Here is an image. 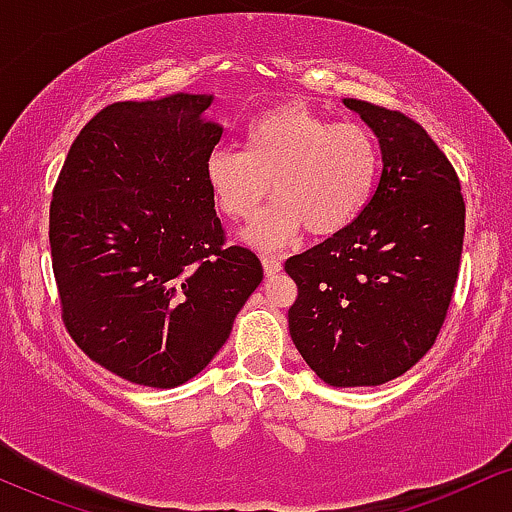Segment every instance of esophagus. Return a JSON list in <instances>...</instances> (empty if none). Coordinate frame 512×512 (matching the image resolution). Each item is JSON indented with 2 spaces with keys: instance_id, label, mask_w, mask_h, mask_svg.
Returning <instances> with one entry per match:
<instances>
[{
  "instance_id": "34e87169",
  "label": "esophagus",
  "mask_w": 512,
  "mask_h": 512,
  "mask_svg": "<svg viewBox=\"0 0 512 512\" xmlns=\"http://www.w3.org/2000/svg\"><path fill=\"white\" fill-rule=\"evenodd\" d=\"M261 263H263V273H266L268 278H270V275H278L282 270L280 256H275V254H263Z\"/></svg>"
}]
</instances>
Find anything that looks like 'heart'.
<instances>
[{
    "label": "heart",
    "instance_id": "heart-1",
    "mask_svg": "<svg viewBox=\"0 0 512 512\" xmlns=\"http://www.w3.org/2000/svg\"><path fill=\"white\" fill-rule=\"evenodd\" d=\"M381 150L362 124L330 122L306 105L287 102L246 124L242 150L215 148L206 182L225 218L246 220L268 189L246 239L256 246L287 242L299 230L330 237L362 215L376 189ZM271 186H267V182Z\"/></svg>",
    "mask_w": 512,
    "mask_h": 512
}]
</instances>
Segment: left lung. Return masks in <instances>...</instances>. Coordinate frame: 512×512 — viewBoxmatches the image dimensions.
Returning a JSON list of instances; mask_svg holds the SVG:
<instances>
[{
  "mask_svg": "<svg viewBox=\"0 0 512 512\" xmlns=\"http://www.w3.org/2000/svg\"><path fill=\"white\" fill-rule=\"evenodd\" d=\"M381 143L378 186L350 227L285 261L287 311L304 362L335 388L381 386L412 369L446 321L460 273L465 201L422 124L345 98Z\"/></svg>",
  "mask_w": 512,
  "mask_h": 512,
  "instance_id": "obj_1",
  "label": "left lung"
}]
</instances>
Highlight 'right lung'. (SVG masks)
I'll use <instances>...</instances> for the list:
<instances>
[{
    "label": "right lung",
    "mask_w": 512,
    "mask_h": 512,
    "mask_svg": "<svg viewBox=\"0 0 512 512\" xmlns=\"http://www.w3.org/2000/svg\"><path fill=\"white\" fill-rule=\"evenodd\" d=\"M213 95L114 102L71 143L50 203L62 321L95 364L174 388L201 374L261 285L258 256L227 246L206 182L222 126Z\"/></svg>",
    "instance_id": "add662e5"
}]
</instances>
